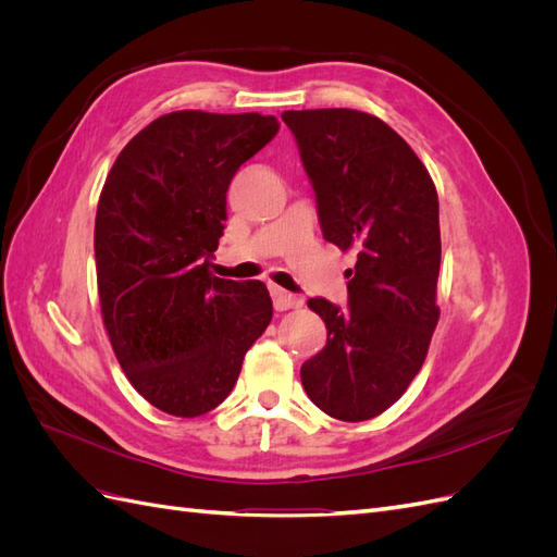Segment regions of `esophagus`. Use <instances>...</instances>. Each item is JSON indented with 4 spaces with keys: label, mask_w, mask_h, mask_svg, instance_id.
Instances as JSON below:
<instances>
[{
    "label": "esophagus",
    "mask_w": 557,
    "mask_h": 557,
    "mask_svg": "<svg viewBox=\"0 0 557 557\" xmlns=\"http://www.w3.org/2000/svg\"><path fill=\"white\" fill-rule=\"evenodd\" d=\"M272 299H274V309L276 311H288V309H297L301 307V299L290 295L288 290L283 288H276V285H272Z\"/></svg>",
    "instance_id": "obj_1"
}]
</instances>
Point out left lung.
Returning <instances> with one entry per match:
<instances>
[{"label":"left lung","instance_id":"8db88e82","mask_svg":"<svg viewBox=\"0 0 557 557\" xmlns=\"http://www.w3.org/2000/svg\"><path fill=\"white\" fill-rule=\"evenodd\" d=\"M313 183L323 237L356 252L348 307L309 299L325 348L301 364L320 411L376 418L407 393L440 323V197L425 164L381 117L356 109L285 111Z\"/></svg>","mask_w":557,"mask_h":557}]
</instances>
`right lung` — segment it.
Here are the masks:
<instances>
[{
    "mask_svg": "<svg viewBox=\"0 0 557 557\" xmlns=\"http://www.w3.org/2000/svg\"><path fill=\"white\" fill-rule=\"evenodd\" d=\"M276 132L262 113H164L129 139L99 195L104 327L134 391L170 416L215 409L272 320L262 281L218 278L209 260L232 176Z\"/></svg>",
    "mask_w": 557,
    "mask_h": 557,
    "instance_id": "add662e5",
    "label": "right lung"
}]
</instances>
